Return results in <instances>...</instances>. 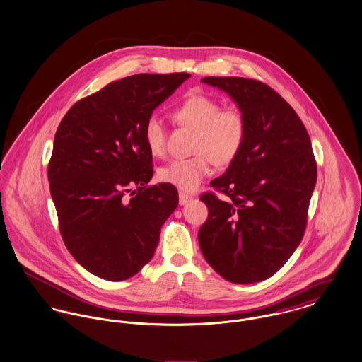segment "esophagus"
Masks as SVG:
<instances>
[{
	"instance_id": "34e87169",
	"label": "esophagus",
	"mask_w": 362,
	"mask_h": 362,
	"mask_svg": "<svg viewBox=\"0 0 362 362\" xmlns=\"http://www.w3.org/2000/svg\"><path fill=\"white\" fill-rule=\"evenodd\" d=\"M178 197H180V204H181V206L187 204V203H188V202L192 199L191 195H188V194H184V192H180V194H178Z\"/></svg>"
}]
</instances>
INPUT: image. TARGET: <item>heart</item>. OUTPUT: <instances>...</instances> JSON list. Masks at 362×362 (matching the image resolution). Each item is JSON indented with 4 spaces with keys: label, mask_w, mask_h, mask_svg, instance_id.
Here are the masks:
<instances>
[{
    "label": "heart",
    "mask_w": 362,
    "mask_h": 362,
    "mask_svg": "<svg viewBox=\"0 0 362 362\" xmlns=\"http://www.w3.org/2000/svg\"><path fill=\"white\" fill-rule=\"evenodd\" d=\"M177 124L195 130L192 158L174 160L159 170V178L181 191L192 192L210 174L213 162L228 165L239 156L247 135V120L236 106L221 107L217 99L192 94L174 110ZM144 139L149 153L160 158L165 153V123L151 116L144 127Z\"/></svg>",
    "instance_id": "b5f03b06"
}]
</instances>
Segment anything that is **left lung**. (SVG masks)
Masks as SVG:
<instances>
[{"instance_id":"1","label":"left lung","mask_w":362,"mask_h":362,"mask_svg":"<svg viewBox=\"0 0 362 362\" xmlns=\"http://www.w3.org/2000/svg\"><path fill=\"white\" fill-rule=\"evenodd\" d=\"M238 103L247 120L239 156L200 200L209 217L197 238L206 262L224 279L272 276L303 239L317 182L310 135L293 107L259 80L204 77Z\"/></svg>"}]
</instances>
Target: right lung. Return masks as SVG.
<instances>
[{"mask_svg":"<svg viewBox=\"0 0 362 362\" xmlns=\"http://www.w3.org/2000/svg\"><path fill=\"white\" fill-rule=\"evenodd\" d=\"M189 73L134 74L77 100L54 139L48 181L67 250L106 281L151 262L177 188L153 175L144 127ZM136 189L132 192V188Z\"/></svg>","mask_w":362,"mask_h":362,"instance_id":"right-lung-1","label":"right lung"}]
</instances>
